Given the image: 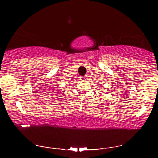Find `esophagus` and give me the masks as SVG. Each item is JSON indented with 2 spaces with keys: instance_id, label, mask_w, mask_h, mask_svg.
<instances>
[{
  "instance_id": "obj_1",
  "label": "esophagus",
  "mask_w": 158,
  "mask_h": 158,
  "mask_svg": "<svg viewBox=\"0 0 158 158\" xmlns=\"http://www.w3.org/2000/svg\"><path fill=\"white\" fill-rule=\"evenodd\" d=\"M81 79L82 81H84V80H85L87 78H86V77H85V76H83V77H81Z\"/></svg>"
}]
</instances>
